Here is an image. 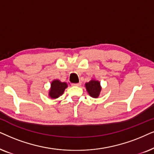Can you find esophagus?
I'll return each instance as SVG.
<instances>
[{
  "label": "esophagus",
  "mask_w": 154,
  "mask_h": 154,
  "mask_svg": "<svg viewBox=\"0 0 154 154\" xmlns=\"http://www.w3.org/2000/svg\"><path fill=\"white\" fill-rule=\"evenodd\" d=\"M73 86H76V87H79L81 85V83H76V84H72Z\"/></svg>",
  "instance_id": "34e87169"
}]
</instances>
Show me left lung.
Here are the masks:
<instances>
[{
	"label": "left lung",
	"mask_w": 154,
	"mask_h": 154,
	"mask_svg": "<svg viewBox=\"0 0 154 154\" xmlns=\"http://www.w3.org/2000/svg\"><path fill=\"white\" fill-rule=\"evenodd\" d=\"M85 87L90 96L93 98H98L99 96L100 92L101 91V87L99 81L91 79L89 82L85 84Z\"/></svg>",
	"instance_id": "1"
}]
</instances>
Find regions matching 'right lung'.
I'll return each instance as SVG.
<instances>
[{"label": "right lung", "instance_id": "add662e5", "mask_svg": "<svg viewBox=\"0 0 154 154\" xmlns=\"http://www.w3.org/2000/svg\"><path fill=\"white\" fill-rule=\"evenodd\" d=\"M67 87L66 82H61L58 79H55L51 82V89L48 95L51 98H57L64 93L65 89Z\"/></svg>", "mask_w": 154, "mask_h": 154}]
</instances>
